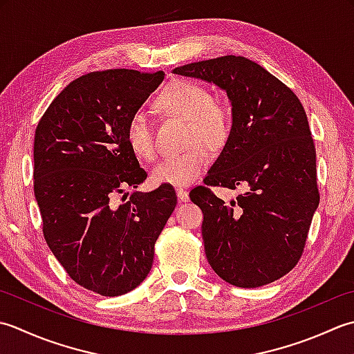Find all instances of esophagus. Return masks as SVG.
Listing matches in <instances>:
<instances>
[{
	"label": "esophagus",
	"mask_w": 354,
	"mask_h": 354,
	"mask_svg": "<svg viewBox=\"0 0 354 354\" xmlns=\"http://www.w3.org/2000/svg\"><path fill=\"white\" fill-rule=\"evenodd\" d=\"M177 198L178 201H182V203H186V201H189V192L185 189H177Z\"/></svg>",
	"instance_id": "esophagus-1"
}]
</instances>
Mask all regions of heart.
<instances>
[{
  "label": "heart",
  "mask_w": 354,
  "mask_h": 354,
  "mask_svg": "<svg viewBox=\"0 0 354 354\" xmlns=\"http://www.w3.org/2000/svg\"><path fill=\"white\" fill-rule=\"evenodd\" d=\"M154 106L165 116L186 120L185 143L189 148L158 163L153 171V180L157 185H191L211 163L208 149L217 153L229 143L234 129L232 114L225 104L215 100L203 85L187 81L168 85L156 97ZM125 140L129 149L143 160H153L157 154L153 127L142 111L129 116Z\"/></svg>",
  "instance_id": "obj_1"
}]
</instances>
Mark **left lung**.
<instances>
[{
  "instance_id": "left-lung-1",
  "label": "left lung",
  "mask_w": 354,
  "mask_h": 354,
  "mask_svg": "<svg viewBox=\"0 0 354 354\" xmlns=\"http://www.w3.org/2000/svg\"><path fill=\"white\" fill-rule=\"evenodd\" d=\"M176 75L212 82L232 104V136L189 192L203 212L206 258L226 283L254 288L284 277L304 252L319 205L316 151L297 95L243 56L186 64ZM209 185L245 192L226 205Z\"/></svg>"
}]
</instances>
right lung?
Wrapping results in <instances>:
<instances>
[{
	"label": "right lung",
	"instance_id": "right-lung-1",
	"mask_svg": "<svg viewBox=\"0 0 354 354\" xmlns=\"http://www.w3.org/2000/svg\"><path fill=\"white\" fill-rule=\"evenodd\" d=\"M163 79V71L127 68L84 75L55 97L35 131L42 234L68 277L102 297L131 292L148 277L154 244L177 205L171 185L118 201L147 180L125 127Z\"/></svg>",
	"mask_w": 354,
	"mask_h": 354
}]
</instances>
